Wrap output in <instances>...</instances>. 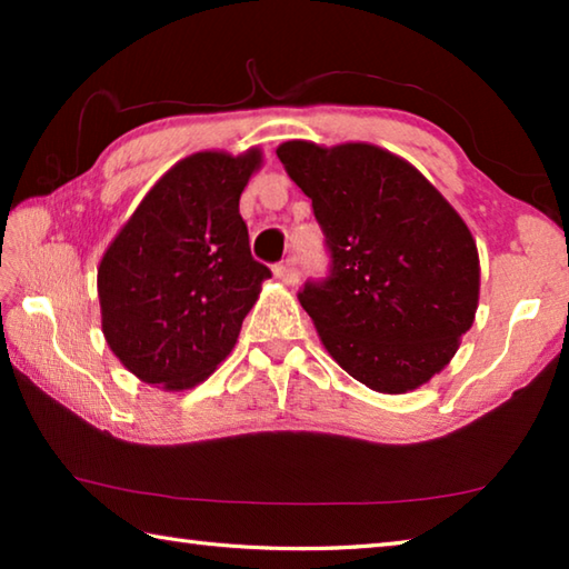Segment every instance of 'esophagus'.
Listing matches in <instances>:
<instances>
[{
  "mask_svg": "<svg viewBox=\"0 0 569 569\" xmlns=\"http://www.w3.org/2000/svg\"><path fill=\"white\" fill-rule=\"evenodd\" d=\"M273 276L278 278V281H281V283H288V286L298 283V278H301V273H298V268H296V263H293V261H288V263H278V266L273 268Z\"/></svg>",
  "mask_w": 569,
  "mask_h": 569,
  "instance_id": "1",
  "label": "esophagus"
}]
</instances>
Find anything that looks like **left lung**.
Returning <instances> with one entry per match:
<instances>
[{
    "label": "left lung",
    "instance_id": "left-lung-1",
    "mask_svg": "<svg viewBox=\"0 0 569 569\" xmlns=\"http://www.w3.org/2000/svg\"><path fill=\"white\" fill-rule=\"evenodd\" d=\"M311 198L331 271L298 301L356 381L407 393L451 361L475 323L479 253L465 220L421 172L369 142L276 150Z\"/></svg>",
    "mask_w": 569,
    "mask_h": 569
}]
</instances>
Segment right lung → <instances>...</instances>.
<instances>
[{"label": "right lung", "instance_id": "1", "mask_svg": "<svg viewBox=\"0 0 569 569\" xmlns=\"http://www.w3.org/2000/svg\"><path fill=\"white\" fill-rule=\"evenodd\" d=\"M261 150H206L162 176L104 250L102 333L134 377L166 391L206 381L233 351L271 278L253 261L238 200Z\"/></svg>", "mask_w": 569, "mask_h": 569}]
</instances>
